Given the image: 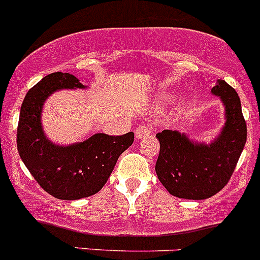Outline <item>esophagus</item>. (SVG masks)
<instances>
[{
	"label": "esophagus",
	"instance_id": "obj_1",
	"mask_svg": "<svg viewBox=\"0 0 260 260\" xmlns=\"http://www.w3.org/2000/svg\"><path fill=\"white\" fill-rule=\"evenodd\" d=\"M150 134V128L148 125H140L138 126L137 130H135V138L138 140L143 139V138H147Z\"/></svg>",
	"mask_w": 260,
	"mask_h": 260
}]
</instances>
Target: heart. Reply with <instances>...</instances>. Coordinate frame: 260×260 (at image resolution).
Listing matches in <instances>:
<instances>
[{
    "mask_svg": "<svg viewBox=\"0 0 260 260\" xmlns=\"http://www.w3.org/2000/svg\"><path fill=\"white\" fill-rule=\"evenodd\" d=\"M172 98H174V95L170 94V93H166V94L160 95V97L158 98V101H159L160 103H163V102H170V101H171Z\"/></svg>",
    "mask_w": 260,
    "mask_h": 260,
    "instance_id": "heart-1",
    "label": "heart"
}]
</instances>
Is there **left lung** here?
I'll list each match as a JSON object with an SVG mask.
<instances>
[{
  "mask_svg": "<svg viewBox=\"0 0 260 260\" xmlns=\"http://www.w3.org/2000/svg\"><path fill=\"white\" fill-rule=\"evenodd\" d=\"M212 94L224 111V123L209 143L195 140L186 133L163 130L155 135L160 149L155 172L171 195L181 199L203 200L223 189L231 177L246 143L239 94L224 80H217Z\"/></svg>",
  "mask_w": 260,
  "mask_h": 260,
  "instance_id": "8db88e82",
  "label": "left lung"
}]
</instances>
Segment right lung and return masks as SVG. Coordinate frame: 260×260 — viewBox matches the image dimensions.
I'll list each match as a JSON object with an SVG mask.
<instances>
[{
	"label": "right lung",
	"mask_w": 260,
	"mask_h": 260,
	"mask_svg": "<svg viewBox=\"0 0 260 260\" xmlns=\"http://www.w3.org/2000/svg\"><path fill=\"white\" fill-rule=\"evenodd\" d=\"M86 88L73 74H49L26 93L21 105L16 138L19 154L37 182L57 199L78 200L100 191L121 153L134 142L133 132L120 137L97 133L66 145L47 137L42 112L49 95L63 89Z\"/></svg>",
	"instance_id": "obj_1"
}]
</instances>
